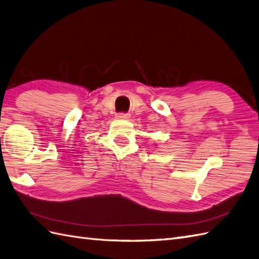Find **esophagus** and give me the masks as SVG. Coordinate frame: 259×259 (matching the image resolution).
<instances>
[{
  "mask_svg": "<svg viewBox=\"0 0 259 259\" xmlns=\"http://www.w3.org/2000/svg\"><path fill=\"white\" fill-rule=\"evenodd\" d=\"M117 119H123V120H127V119L130 118L129 114H124V112H119V114L116 115Z\"/></svg>",
  "mask_w": 259,
  "mask_h": 259,
  "instance_id": "obj_1",
  "label": "esophagus"
}]
</instances>
